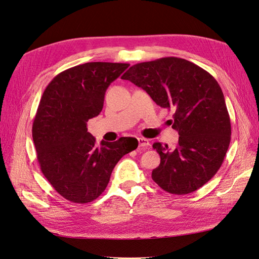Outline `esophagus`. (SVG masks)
Returning <instances> with one entry per match:
<instances>
[{
	"instance_id": "34e87169",
	"label": "esophagus",
	"mask_w": 259,
	"mask_h": 259,
	"mask_svg": "<svg viewBox=\"0 0 259 259\" xmlns=\"http://www.w3.org/2000/svg\"><path fill=\"white\" fill-rule=\"evenodd\" d=\"M138 142H139V147H141L143 149H148L149 146H150V143H149V141L147 139L139 138Z\"/></svg>"
}]
</instances>
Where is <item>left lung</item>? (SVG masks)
<instances>
[{
  "label": "left lung",
  "instance_id": "8db88e82",
  "mask_svg": "<svg viewBox=\"0 0 259 259\" xmlns=\"http://www.w3.org/2000/svg\"><path fill=\"white\" fill-rule=\"evenodd\" d=\"M146 91L159 107L173 110L171 128L178 131L174 149L155 143L161 161L151 178L171 194L192 193L221 167L232 127L223 92L213 76L179 57L139 63L121 76Z\"/></svg>",
  "mask_w": 259,
  "mask_h": 259
}]
</instances>
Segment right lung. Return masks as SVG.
<instances>
[{
  "label": "right lung",
  "instance_id": "obj_1",
  "mask_svg": "<svg viewBox=\"0 0 259 259\" xmlns=\"http://www.w3.org/2000/svg\"><path fill=\"white\" fill-rule=\"evenodd\" d=\"M129 64L93 62L71 67L48 84L33 122V141L42 174L57 193L76 204L97 198L137 139L101 141L88 132L103 108L105 91Z\"/></svg>",
  "mask_w": 259,
  "mask_h": 259
}]
</instances>
